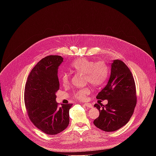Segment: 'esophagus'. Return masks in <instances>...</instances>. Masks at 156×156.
I'll list each match as a JSON object with an SVG mask.
<instances>
[{
	"label": "esophagus",
	"instance_id": "1",
	"mask_svg": "<svg viewBox=\"0 0 156 156\" xmlns=\"http://www.w3.org/2000/svg\"><path fill=\"white\" fill-rule=\"evenodd\" d=\"M84 104L87 107H90V108L93 107V105L91 103H85V104Z\"/></svg>",
	"mask_w": 156,
	"mask_h": 156
}]
</instances>
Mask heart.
Wrapping results in <instances>:
<instances>
[{
    "label": "heart",
    "mask_w": 156,
    "mask_h": 156,
    "mask_svg": "<svg viewBox=\"0 0 156 156\" xmlns=\"http://www.w3.org/2000/svg\"><path fill=\"white\" fill-rule=\"evenodd\" d=\"M73 70L79 73L85 74V80L94 86L103 84L108 76V70L105 64L102 61L94 62L86 58H79L72 64ZM60 80L63 85L68 84L70 81V75L63 73L60 76ZM90 88L86 87L80 89L74 93V97L80 101H83L90 94Z\"/></svg>",
    "instance_id": "b5f03b06"
}]
</instances>
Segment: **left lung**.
I'll return each instance as SVG.
<instances>
[{"instance_id": "left-lung-1", "label": "left lung", "mask_w": 156, "mask_h": 156, "mask_svg": "<svg viewBox=\"0 0 156 156\" xmlns=\"http://www.w3.org/2000/svg\"><path fill=\"white\" fill-rule=\"evenodd\" d=\"M107 100L105 105L96 104L99 116L94 124L105 131H114L125 125L131 117L136 105V86L133 75L124 62L114 60L107 85L96 96Z\"/></svg>"}]
</instances>
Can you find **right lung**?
<instances>
[{"instance_id":"add662e5","label":"right lung","mask_w":156,"mask_h":156,"mask_svg":"<svg viewBox=\"0 0 156 156\" xmlns=\"http://www.w3.org/2000/svg\"><path fill=\"white\" fill-rule=\"evenodd\" d=\"M59 55L41 59L30 72L25 89V103L31 122L48 135H54L69 125V110L72 104L56 102L59 90L58 69L63 62Z\"/></svg>"}]
</instances>
